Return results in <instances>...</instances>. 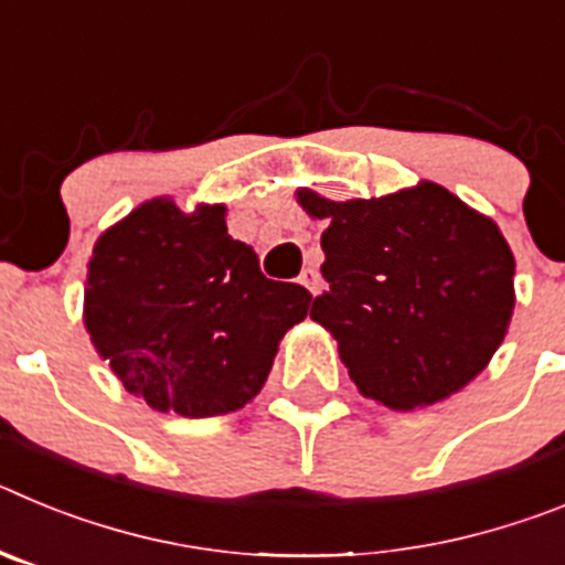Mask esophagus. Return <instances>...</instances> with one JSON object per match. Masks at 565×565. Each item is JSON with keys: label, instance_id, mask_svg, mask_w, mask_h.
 <instances>
[{"label": "esophagus", "instance_id": "esophagus-1", "mask_svg": "<svg viewBox=\"0 0 565 565\" xmlns=\"http://www.w3.org/2000/svg\"><path fill=\"white\" fill-rule=\"evenodd\" d=\"M299 286H306L308 291L311 294H317V288H319V271L317 268H302V274H299Z\"/></svg>", "mask_w": 565, "mask_h": 565}]
</instances>
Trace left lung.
I'll return each mask as SVG.
<instances>
[{"label":"left lung","instance_id":"left-lung-1","mask_svg":"<svg viewBox=\"0 0 565 565\" xmlns=\"http://www.w3.org/2000/svg\"><path fill=\"white\" fill-rule=\"evenodd\" d=\"M297 201L328 223V291L311 319L364 398L416 411L487 367L515 308V257L495 223L430 181L344 203L299 189Z\"/></svg>","mask_w":565,"mask_h":565}]
</instances>
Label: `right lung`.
<instances>
[{
	"label": "right lung",
	"instance_id": "obj_1",
	"mask_svg": "<svg viewBox=\"0 0 565 565\" xmlns=\"http://www.w3.org/2000/svg\"><path fill=\"white\" fill-rule=\"evenodd\" d=\"M311 294L259 271L226 228V206L181 212L154 198L96 239L84 326L102 359L152 411L209 418L266 384L279 339Z\"/></svg>",
	"mask_w": 565,
	"mask_h": 565
}]
</instances>
